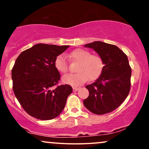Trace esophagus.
<instances>
[{"label":"esophagus","instance_id":"obj_1","mask_svg":"<svg viewBox=\"0 0 149 149\" xmlns=\"http://www.w3.org/2000/svg\"><path fill=\"white\" fill-rule=\"evenodd\" d=\"M80 88L79 87H73L72 88V89H73V91L74 92H76V91H77Z\"/></svg>","mask_w":149,"mask_h":149}]
</instances>
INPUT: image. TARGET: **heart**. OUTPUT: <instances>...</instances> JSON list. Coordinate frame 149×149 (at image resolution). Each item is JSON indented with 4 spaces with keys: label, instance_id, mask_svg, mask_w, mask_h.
<instances>
[{
    "label": "heart",
    "instance_id": "obj_1",
    "mask_svg": "<svg viewBox=\"0 0 149 149\" xmlns=\"http://www.w3.org/2000/svg\"><path fill=\"white\" fill-rule=\"evenodd\" d=\"M72 60L79 62L76 74H68L62 78V81L71 86H79L90 81L96 80L102 73L104 63L102 58L98 55H93L91 52L84 49H76L69 54ZM56 69L65 74L68 69V65L63 54H59L54 61Z\"/></svg>",
    "mask_w": 149,
    "mask_h": 149
}]
</instances>
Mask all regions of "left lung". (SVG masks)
Returning a JSON list of instances; mask_svg holds the SVG:
<instances>
[{
	"instance_id": "obj_1",
	"label": "left lung",
	"mask_w": 149,
	"mask_h": 149,
	"mask_svg": "<svg viewBox=\"0 0 149 149\" xmlns=\"http://www.w3.org/2000/svg\"><path fill=\"white\" fill-rule=\"evenodd\" d=\"M84 46L100 55L104 68L94 83L86 86L89 96L84 104L96 115L111 113L126 100L131 88V68L128 57L116 45L104 42L95 41Z\"/></svg>"
}]
</instances>
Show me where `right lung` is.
<instances>
[{"label": "right lung", "instance_id": "add662e5", "mask_svg": "<svg viewBox=\"0 0 149 149\" xmlns=\"http://www.w3.org/2000/svg\"><path fill=\"white\" fill-rule=\"evenodd\" d=\"M69 45L38 43L22 52L12 70L13 91L23 109L33 117L49 120L63 111L70 86L53 87L60 80L55 58Z\"/></svg>", "mask_w": 149, "mask_h": 149}]
</instances>
